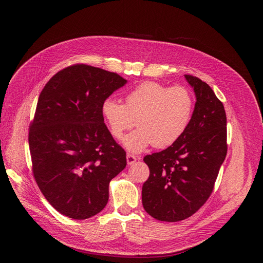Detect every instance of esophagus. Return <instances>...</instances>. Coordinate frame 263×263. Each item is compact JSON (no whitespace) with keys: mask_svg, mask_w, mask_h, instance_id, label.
Returning a JSON list of instances; mask_svg holds the SVG:
<instances>
[{"mask_svg":"<svg viewBox=\"0 0 263 263\" xmlns=\"http://www.w3.org/2000/svg\"><path fill=\"white\" fill-rule=\"evenodd\" d=\"M126 159H127V163H128V165H132V164H134L135 162L137 161L136 156L130 155V154H128V155L126 156Z\"/></svg>","mask_w":263,"mask_h":263,"instance_id":"obj_1","label":"esophagus"}]
</instances>
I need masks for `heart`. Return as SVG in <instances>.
Wrapping results in <instances>:
<instances>
[{
  "label": "heart",
  "mask_w": 263,
  "mask_h": 263,
  "mask_svg": "<svg viewBox=\"0 0 263 263\" xmlns=\"http://www.w3.org/2000/svg\"><path fill=\"white\" fill-rule=\"evenodd\" d=\"M194 99L184 86L148 81L135 87L125 98V104L112 98L102 104V115L116 139L126 130L139 126L124 139L130 153L138 154L150 145L166 148L179 140L192 119Z\"/></svg>",
  "instance_id": "1"
}]
</instances>
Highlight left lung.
I'll list each match as a JSON object with an SVG mask.
<instances>
[{"mask_svg": "<svg viewBox=\"0 0 263 263\" xmlns=\"http://www.w3.org/2000/svg\"><path fill=\"white\" fill-rule=\"evenodd\" d=\"M184 77L196 97L187 129L170 147L144 158L150 174L142 185V205L162 221L183 220L202 208L227 155L224 105L208 83Z\"/></svg>", "mask_w": 263, "mask_h": 263, "instance_id": "8db88e82", "label": "left lung"}]
</instances>
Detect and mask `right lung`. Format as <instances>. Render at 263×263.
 I'll list each match as a JSON object with an SVG mask.
<instances>
[{
    "label": "right lung",
    "instance_id": "add662e5",
    "mask_svg": "<svg viewBox=\"0 0 263 263\" xmlns=\"http://www.w3.org/2000/svg\"><path fill=\"white\" fill-rule=\"evenodd\" d=\"M117 73L73 65L47 82L29 126L38 187L53 209L73 219L100 213L110 180L126 166V153L107 129L102 104L126 84Z\"/></svg>",
    "mask_w": 263,
    "mask_h": 263
}]
</instances>
